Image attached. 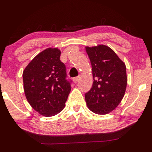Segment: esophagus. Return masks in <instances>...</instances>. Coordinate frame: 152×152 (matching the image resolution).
<instances>
[{
  "instance_id": "obj_1",
  "label": "esophagus",
  "mask_w": 152,
  "mask_h": 152,
  "mask_svg": "<svg viewBox=\"0 0 152 152\" xmlns=\"http://www.w3.org/2000/svg\"><path fill=\"white\" fill-rule=\"evenodd\" d=\"M80 76H78V77H75L74 79H73V82H74L75 83H77V82L79 81V80H80Z\"/></svg>"
}]
</instances>
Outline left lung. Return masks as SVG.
<instances>
[{
    "label": "left lung",
    "mask_w": 152,
    "mask_h": 152,
    "mask_svg": "<svg viewBox=\"0 0 152 152\" xmlns=\"http://www.w3.org/2000/svg\"><path fill=\"white\" fill-rule=\"evenodd\" d=\"M85 50L92 65L93 84L85 94L87 107L97 115H106L118 106L127 85L125 63L104 45Z\"/></svg>",
    "instance_id": "8db88e82"
}]
</instances>
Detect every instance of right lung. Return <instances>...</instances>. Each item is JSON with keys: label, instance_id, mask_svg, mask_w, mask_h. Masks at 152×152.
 Segmentation results:
<instances>
[{"label": "right lung", "instance_id": "right-lung-1", "mask_svg": "<svg viewBox=\"0 0 152 152\" xmlns=\"http://www.w3.org/2000/svg\"><path fill=\"white\" fill-rule=\"evenodd\" d=\"M61 51L48 48L40 52L23 70V88L30 106L45 117L60 113L70 92L66 68L60 61Z\"/></svg>", "mask_w": 152, "mask_h": 152}]
</instances>
